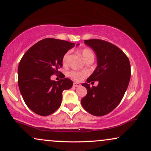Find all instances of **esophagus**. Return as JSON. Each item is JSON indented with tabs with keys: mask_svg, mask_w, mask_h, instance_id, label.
I'll list each match as a JSON object with an SVG mask.
<instances>
[{
	"mask_svg": "<svg viewBox=\"0 0 151 151\" xmlns=\"http://www.w3.org/2000/svg\"><path fill=\"white\" fill-rule=\"evenodd\" d=\"M73 86H75V87H79V86H81L80 84H79V83H77V82H74L73 84Z\"/></svg>",
	"mask_w": 151,
	"mask_h": 151,
	"instance_id": "obj_1",
	"label": "esophagus"
}]
</instances>
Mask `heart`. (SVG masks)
Instances as JSON below:
<instances>
[{"label":"heart","mask_w":151,"mask_h":151,"mask_svg":"<svg viewBox=\"0 0 151 151\" xmlns=\"http://www.w3.org/2000/svg\"><path fill=\"white\" fill-rule=\"evenodd\" d=\"M81 54L84 61H86V60H89L90 58H94V55H93L92 51L90 50L89 49H87V48H85V49H83L81 50ZM69 55H70V52H66L65 55H64L63 58H62V63H63L64 65H66L67 64V62H68ZM69 76H70L72 79H74V80L79 81H81V79L84 78V76H85V73L83 72L72 70L70 72Z\"/></svg>","instance_id":"b5f03b06"}]
</instances>
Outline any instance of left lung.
<instances>
[{"label": "left lung", "instance_id": "8db88e82", "mask_svg": "<svg viewBox=\"0 0 151 151\" xmlns=\"http://www.w3.org/2000/svg\"><path fill=\"white\" fill-rule=\"evenodd\" d=\"M84 43L94 51L98 65L87 83L82 84L87 94L81 104L89 114L101 116L112 111L122 100L129 84L131 65L125 53L111 43L99 39L86 40ZM93 81H98V86L90 88L88 83Z\"/></svg>", "mask_w": 151, "mask_h": 151}]
</instances>
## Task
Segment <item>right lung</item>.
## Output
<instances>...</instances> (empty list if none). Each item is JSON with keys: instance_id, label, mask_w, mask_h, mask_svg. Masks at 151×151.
I'll return each instance as SVG.
<instances>
[{"instance_id": "add662e5", "label": "right lung", "mask_w": 151, "mask_h": 151, "mask_svg": "<svg viewBox=\"0 0 151 151\" xmlns=\"http://www.w3.org/2000/svg\"><path fill=\"white\" fill-rule=\"evenodd\" d=\"M74 45L68 41L45 38L31 47L20 60L19 89L27 107L38 115L53 114L61 105L62 91L73 85L65 76L58 81L50 77L60 72L64 55Z\"/></svg>"}]
</instances>
